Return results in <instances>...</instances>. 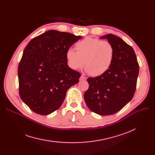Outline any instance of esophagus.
<instances>
[{
	"label": "esophagus",
	"mask_w": 155,
	"mask_h": 155,
	"mask_svg": "<svg viewBox=\"0 0 155 155\" xmlns=\"http://www.w3.org/2000/svg\"><path fill=\"white\" fill-rule=\"evenodd\" d=\"M87 80V78L84 75H82L80 78V80H83L84 81V80Z\"/></svg>",
	"instance_id": "obj_1"
}]
</instances>
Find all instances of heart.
Here are the masks:
<instances>
[{
  "label": "heart",
  "mask_w": 155,
  "mask_h": 155,
  "mask_svg": "<svg viewBox=\"0 0 155 155\" xmlns=\"http://www.w3.org/2000/svg\"><path fill=\"white\" fill-rule=\"evenodd\" d=\"M77 51L70 48L66 53L68 66L73 70L84 67L89 74L100 76L106 72L114 55L113 46L107 41L86 37L75 45Z\"/></svg>",
  "instance_id": "heart-1"
}]
</instances>
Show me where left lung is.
<instances>
[{
    "instance_id": "left-lung-1",
    "label": "left lung",
    "mask_w": 155,
    "mask_h": 155,
    "mask_svg": "<svg viewBox=\"0 0 155 155\" xmlns=\"http://www.w3.org/2000/svg\"><path fill=\"white\" fill-rule=\"evenodd\" d=\"M112 44L114 55L111 66L104 74L89 77L85 102L92 112L101 116L112 115L133 99L139 74V64L133 48L112 34L100 38Z\"/></svg>"
}]
</instances>
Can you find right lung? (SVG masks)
<instances>
[{"mask_svg": "<svg viewBox=\"0 0 155 155\" xmlns=\"http://www.w3.org/2000/svg\"><path fill=\"white\" fill-rule=\"evenodd\" d=\"M81 38L50 30L26 46L18 67L19 95L33 112L48 115L56 110L68 89L78 82L81 74L68 67L66 53Z\"/></svg>", "mask_w": 155, "mask_h": 155, "instance_id": "right-lung-1", "label": "right lung"}]
</instances>
